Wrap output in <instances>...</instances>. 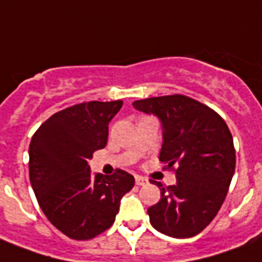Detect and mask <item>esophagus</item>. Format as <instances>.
Here are the masks:
<instances>
[{
	"mask_svg": "<svg viewBox=\"0 0 262 262\" xmlns=\"http://www.w3.org/2000/svg\"><path fill=\"white\" fill-rule=\"evenodd\" d=\"M135 182H137L138 186H145V184L149 183V180L143 178V176H135Z\"/></svg>",
	"mask_w": 262,
	"mask_h": 262,
	"instance_id": "obj_1",
	"label": "esophagus"
}]
</instances>
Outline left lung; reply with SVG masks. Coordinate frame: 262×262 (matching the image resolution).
I'll return each mask as SVG.
<instances>
[{"label": "left lung", "instance_id": "1", "mask_svg": "<svg viewBox=\"0 0 262 262\" xmlns=\"http://www.w3.org/2000/svg\"><path fill=\"white\" fill-rule=\"evenodd\" d=\"M159 117L163 128L160 161L175 171L176 183L161 190L147 209L151 226L172 238H191L222 208L235 172L234 139L213 109L186 95H164L133 102Z\"/></svg>", "mask_w": 262, "mask_h": 262}]
</instances>
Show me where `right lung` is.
Returning <instances> with one entry per match:
<instances>
[{"mask_svg":"<svg viewBox=\"0 0 262 262\" xmlns=\"http://www.w3.org/2000/svg\"><path fill=\"white\" fill-rule=\"evenodd\" d=\"M123 101H90L50 116L30 143V182L48 220L68 238L86 241L112 226L135 179L123 169L93 175L89 160L108 142Z\"/></svg>","mask_w":262,"mask_h":262,"instance_id":"right-lung-1","label":"right lung"}]
</instances>
